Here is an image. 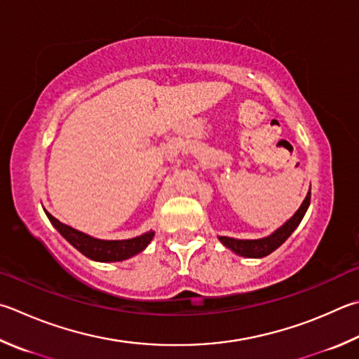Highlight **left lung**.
<instances>
[{
  "label": "left lung",
  "mask_w": 359,
  "mask_h": 359,
  "mask_svg": "<svg viewBox=\"0 0 359 359\" xmlns=\"http://www.w3.org/2000/svg\"><path fill=\"white\" fill-rule=\"evenodd\" d=\"M309 202H311V188H309V193L306 194L303 204L299 205V208L295 213H293V217L285 221L281 227H278V229L269 237L257 238V240H238V238H231V237H218L219 242L226 248H229L231 251L238 254V256L256 257V259L269 256L270 252L278 250V248L290 237V233L297 229L298 224L302 223L304 213L309 207Z\"/></svg>",
  "instance_id": "obj_1"
}]
</instances>
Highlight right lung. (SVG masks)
Returning a JSON list of instances; mask_svg holds the SVG:
<instances>
[{
	"label": "right lung",
	"mask_w": 359,
	"mask_h": 359,
	"mask_svg": "<svg viewBox=\"0 0 359 359\" xmlns=\"http://www.w3.org/2000/svg\"><path fill=\"white\" fill-rule=\"evenodd\" d=\"M45 213H47L50 223L55 226V229L72 246L76 248L86 257L95 260V262H121V260L133 257L142 250H146L147 245L151 243V240L155 236L154 231H149L140 237H133L128 240H100L76 231L67 224H62L60 219H56L47 210H45Z\"/></svg>",
	"instance_id": "add662e5"
}]
</instances>
